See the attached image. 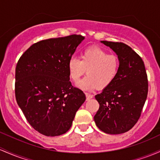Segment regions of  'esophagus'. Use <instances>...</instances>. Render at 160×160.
I'll return each instance as SVG.
<instances>
[{
  "mask_svg": "<svg viewBox=\"0 0 160 160\" xmlns=\"http://www.w3.org/2000/svg\"><path fill=\"white\" fill-rule=\"evenodd\" d=\"M86 97H87V100H89L90 99H92V98H93V96L89 93H86Z\"/></svg>",
  "mask_w": 160,
  "mask_h": 160,
  "instance_id": "1",
  "label": "esophagus"
}]
</instances>
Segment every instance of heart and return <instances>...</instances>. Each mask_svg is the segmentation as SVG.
<instances>
[{
	"mask_svg": "<svg viewBox=\"0 0 160 160\" xmlns=\"http://www.w3.org/2000/svg\"><path fill=\"white\" fill-rule=\"evenodd\" d=\"M118 68L116 56L108 54L96 46L85 49L80 55V60L71 58L68 64L70 77L73 82L78 81L87 71L88 76L76 84L77 88L87 91L109 86L116 77Z\"/></svg>",
	"mask_w": 160,
	"mask_h": 160,
	"instance_id": "obj_1",
	"label": "heart"
}]
</instances>
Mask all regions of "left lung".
<instances>
[{
    "mask_svg": "<svg viewBox=\"0 0 160 160\" xmlns=\"http://www.w3.org/2000/svg\"><path fill=\"white\" fill-rule=\"evenodd\" d=\"M101 43L117 54L119 68L112 83L95 96L99 108L94 121L106 134H123L138 122L147 99L148 81L145 66L141 58L126 44Z\"/></svg>",
    "mask_w": 160,
    "mask_h": 160,
    "instance_id": "1",
    "label": "left lung"
}]
</instances>
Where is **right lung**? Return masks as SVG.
<instances>
[{
	"instance_id": "obj_1",
	"label": "right lung",
	"mask_w": 160,
	"mask_h": 160,
	"mask_svg": "<svg viewBox=\"0 0 160 160\" xmlns=\"http://www.w3.org/2000/svg\"><path fill=\"white\" fill-rule=\"evenodd\" d=\"M84 40L80 35L33 44L16 68L15 95L26 120L48 137L65 134L86 96L70 82L68 64Z\"/></svg>"
}]
</instances>
